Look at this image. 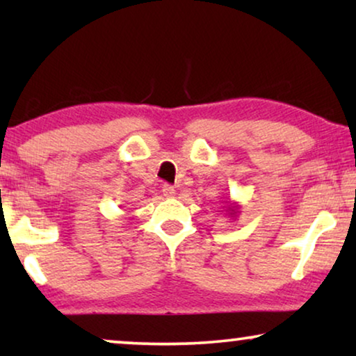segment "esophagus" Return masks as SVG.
<instances>
[{
  "instance_id": "esophagus-1",
  "label": "esophagus",
  "mask_w": 356,
  "mask_h": 356,
  "mask_svg": "<svg viewBox=\"0 0 356 356\" xmlns=\"http://www.w3.org/2000/svg\"><path fill=\"white\" fill-rule=\"evenodd\" d=\"M162 193H163V196H167V197H173L175 194H177V191H175V188L172 186V184H168V183H165L163 186H162Z\"/></svg>"
}]
</instances>
